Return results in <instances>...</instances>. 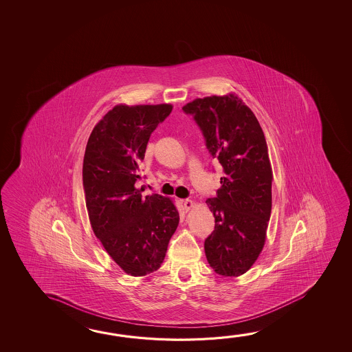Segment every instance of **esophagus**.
Instances as JSON below:
<instances>
[{
	"instance_id": "1",
	"label": "esophagus",
	"mask_w": 352,
	"mask_h": 352,
	"mask_svg": "<svg viewBox=\"0 0 352 352\" xmlns=\"http://www.w3.org/2000/svg\"><path fill=\"white\" fill-rule=\"evenodd\" d=\"M182 204H183V208H184L185 211H189V210L194 208V205H195L192 200H183Z\"/></svg>"
}]
</instances>
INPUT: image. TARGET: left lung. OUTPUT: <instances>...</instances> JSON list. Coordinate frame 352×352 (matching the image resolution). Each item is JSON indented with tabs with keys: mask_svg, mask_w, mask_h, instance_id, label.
<instances>
[{
	"mask_svg": "<svg viewBox=\"0 0 352 352\" xmlns=\"http://www.w3.org/2000/svg\"><path fill=\"white\" fill-rule=\"evenodd\" d=\"M183 110L194 116L223 172L217 197L206 200L214 217L205 241L208 264L222 276H241L264 248L270 219L274 175L265 136L234 93L196 98Z\"/></svg>",
	"mask_w": 352,
	"mask_h": 352,
	"instance_id": "obj_1",
	"label": "left lung"
}]
</instances>
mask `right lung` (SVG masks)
<instances>
[{"label": "right lung", "mask_w": 352, "mask_h": 352, "mask_svg": "<svg viewBox=\"0 0 352 352\" xmlns=\"http://www.w3.org/2000/svg\"><path fill=\"white\" fill-rule=\"evenodd\" d=\"M172 104H118L97 122L83 158V188L93 232L127 275L161 267L179 225L170 197H142L135 186L147 142Z\"/></svg>", "instance_id": "1"}]
</instances>
